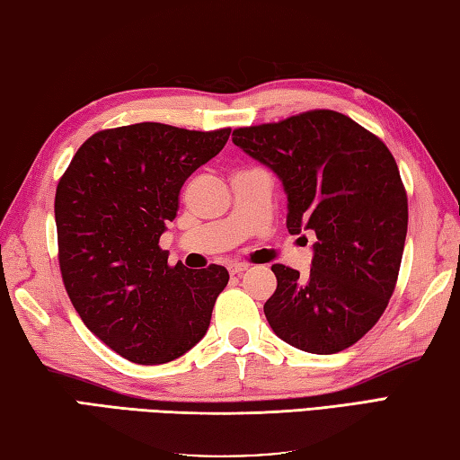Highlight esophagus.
Returning <instances> with one entry per match:
<instances>
[{"mask_svg":"<svg viewBox=\"0 0 460 460\" xmlns=\"http://www.w3.org/2000/svg\"><path fill=\"white\" fill-rule=\"evenodd\" d=\"M248 270V264H242V262H234V264H228V272L232 276H240L244 274Z\"/></svg>","mask_w":460,"mask_h":460,"instance_id":"34e87169","label":"esophagus"}]
</instances>
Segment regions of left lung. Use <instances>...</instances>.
Wrapping results in <instances>:
<instances>
[{"label":"left lung","mask_w":460,"mask_h":460,"mask_svg":"<svg viewBox=\"0 0 460 460\" xmlns=\"http://www.w3.org/2000/svg\"><path fill=\"white\" fill-rule=\"evenodd\" d=\"M232 140L282 180L288 232L318 240L308 276L272 266L268 324L305 352L349 349L383 316L401 270L409 200L394 155L334 110L236 128Z\"/></svg>","instance_id":"left-lung-1"}]
</instances>
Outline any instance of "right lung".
<instances>
[{
    "instance_id": "obj_1",
    "label": "right lung",
    "mask_w": 460,
    "mask_h": 460,
    "mask_svg": "<svg viewBox=\"0 0 460 460\" xmlns=\"http://www.w3.org/2000/svg\"><path fill=\"white\" fill-rule=\"evenodd\" d=\"M230 128L198 132L158 122L100 129L56 190L58 260L84 324L136 365H164L202 341L230 280L224 266H170L160 248L180 188L212 160Z\"/></svg>"
}]
</instances>
